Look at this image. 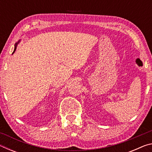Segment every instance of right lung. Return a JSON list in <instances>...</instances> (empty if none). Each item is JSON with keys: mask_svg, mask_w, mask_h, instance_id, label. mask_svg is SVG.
Here are the masks:
<instances>
[{"mask_svg": "<svg viewBox=\"0 0 152 152\" xmlns=\"http://www.w3.org/2000/svg\"><path fill=\"white\" fill-rule=\"evenodd\" d=\"M17 43H16V45H15V50H14V51H13V53L15 52V50H16V48H17Z\"/></svg>", "mask_w": 152, "mask_h": 152, "instance_id": "add662e5", "label": "right lung"}]
</instances>
